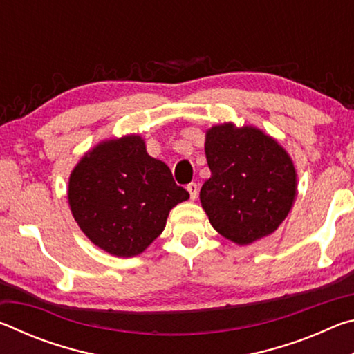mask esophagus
I'll list each match as a JSON object with an SVG mask.
<instances>
[{
    "instance_id": "obj_1",
    "label": "esophagus",
    "mask_w": 354,
    "mask_h": 354,
    "mask_svg": "<svg viewBox=\"0 0 354 354\" xmlns=\"http://www.w3.org/2000/svg\"><path fill=\"white\" fill-rule=\"evenodd\" d=\"M187 190H189V194H190V200H196V196H198V184L190 183L187 185Z\"/></svg>"
}]
</instances>
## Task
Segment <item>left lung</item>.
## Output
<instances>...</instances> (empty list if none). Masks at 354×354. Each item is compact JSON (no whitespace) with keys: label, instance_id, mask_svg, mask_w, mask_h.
Masks as SVG:
<instances>
[{"label":"left lung","instance_id":"obj_1","mask_svg":"<svg viewBox=\"0 0 354 354\" xmlns=\"http://www.w3.org/2000/svg\"><path fill=\"white\" fill-rule=\"evenodd\" d=\"M205 151L211 178L200 201L214 230L237 245L277 231L297 195V171L286 149L254 127L223 123L207 129Z\"/></svg>","mask_w":354,"mask_h":354}]
</instances>
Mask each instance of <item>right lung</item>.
<instances>
[{"mask_svg":"<svg viewBox=\"0 0 354 354\" xmlns=\"http://www.w3.org/2000/svg\"><path fill=\"white\" fill-rule=\"evenodd\" d=\"M189 200L162 160L131 134L98 143L68 179V205L77 226L112 256L133 257L164 231L169 212Z\"/></svg>","mask_w":354,"mask_h":354,"instance_id":"obj_1","label":"right lung"}]
</instances>
